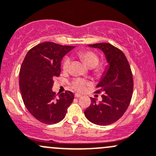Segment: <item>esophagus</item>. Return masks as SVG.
<instances>
[{"mask_svg":"<svg viewBox=\"0 0 156 156\" xmlns=\"http://www.w3.org/2000/svg\"><path fill=\"white\" fill-rule=\"evenodd\" d=\"M75 97H76V98H80V97H81V94H75Z\"/></svg>","mask_w":156,"mask_h":156,"instance_id":"34e87169","label":"esophagus"}]
</instances>
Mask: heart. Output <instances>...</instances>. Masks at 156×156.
Wrapping results in <instances>:
<instances>
[{
	"label": "heart",
	"mask_w": 156,
	"mask_h": 156,
	"mask_svg": "<svg viewBox=\"0 0 156 156\" xmlns=\"http://www.w3.org/2000/svg\"><path fill=\"white\" fill-rule=\"evenodd\" d=\"M78 56L84 62V63L89 68H94V72L98 75H101L104 72V68L101 66H99L100 58L98 55L90 50H82L78 53ZM71 59L66 56L62 62V69L64 71H67L70 66ZM90 81L81 78H76L72 80L70 83V87L78 92H84L87 87L91 85Z\"/></svg>",
	"instance_id": "b5f03b06"
}]
</instances>
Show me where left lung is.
<instances>
[{"label": "left lung", "mask_w": 156, "mask_h": 156, "mask_svg": "<svg viewBox=\"0 0 156 156\" xmlns=\"http://www.w3.org/2000/svg\"><path fill=\"white\" fill-rule=\"evenodd\" d=\"M103 50L109 64L102 76L95 93H103V100L97 103L91 97V103L84 111L86 118L101 126L117 122L126 112L133 94V81L131 69L126 56L119 48L108 43L88 45Z\"/></svg>", "instance_id": "1"}]
</instances>
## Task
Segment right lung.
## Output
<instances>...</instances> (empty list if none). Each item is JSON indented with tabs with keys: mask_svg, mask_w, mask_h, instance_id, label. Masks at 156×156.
I'll return each mask as SVG.
<instances>
[{
	"mask_svg": "<svg viewBox=\"0 0 156 156\" xmlns=\"http://www.w3.org/2000/svg\"><path fill=\"white\" fill-rule=\"evenodd\" d=\"M75 47L43 42L29 50L20 72V88L23 103L39 122L56 124L65 118L74 94L66 90L56 97L52 90L53 78L60 75L62 57Z\"/></svg>",
	"mask_w": 156,
	"mask_h": 156,
	"instance_id": "obj_1",
	"label": "right lung"
}]
</instances>
